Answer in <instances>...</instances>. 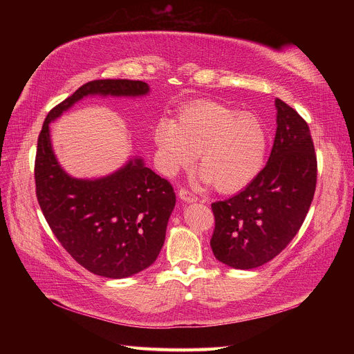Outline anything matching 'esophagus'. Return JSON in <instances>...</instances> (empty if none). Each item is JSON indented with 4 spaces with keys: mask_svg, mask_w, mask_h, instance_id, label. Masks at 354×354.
Instances as JSON below:
<instances>
[{
    "mask_svg": "<svg viewBox=\"0 0 354 354\" xmlns=\"http://www.w3.org/2000/svg\"><path fill=\"white\" fill-rule=\"evenodd\" d=\"M179 198H180L182 201H185V202H196V201H198V196H195L191 191L185 189V188H182V189L179 191Z\"/></svg>",
    "mask_w": 354,
    "mask_h": 354,
    "instance_id": "1",
    "label": "esophagus"
}]
</instances>
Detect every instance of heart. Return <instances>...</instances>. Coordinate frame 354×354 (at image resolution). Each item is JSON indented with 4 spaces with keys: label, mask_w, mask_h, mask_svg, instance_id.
<instances>
[{
    "label": "heart",
    "mask_w": 354,
    "mask_h": 354,
    "mask_svg": "<svg viewBox=\"0 0 354 354\" xmlns=\"http://www.w3.org/2000/svg\"><path fill=\"white\" fill-rule=\"evenodd\" d=\"M155 143L166 174L189 167L199 153L202 180L221 192H235L261 171L268 133L254 113L203 100L185 107L178 122L159 120Z\"/></svg>",
    "instance_id": "1"
}]
</instances>
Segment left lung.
<instances>
[{"instance_id":"left-lung-1","label":"left lung","mask_w":354,"mask_h":354,"mask_svg":"<svg viewBox=\"0 0 354 354\" xmlns=\"http://www.w3.org/2000/svg\"><path fill=\"white\" fill-rule=\"evenodd\" d=\"M277 132L264 169L245 189L214 202L211 248L218 261L251 270L280 254L301 228L317 183L307 122L275 99Z\"/></svg>"}]
</instances>
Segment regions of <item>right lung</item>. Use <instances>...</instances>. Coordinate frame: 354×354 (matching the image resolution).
<instances>
[{"label": "right lung", "mask_w": 354, "mask_h": 354, "mask_svg": "<svg viewBox=\"0 0 354 354\" xmlns=\"http://www.w3.org/2000/svg\"><path fill=\"white\" fill-rule=\"evenodd\" d=\"M147 91L140 80L88 82L48 111L37 142L35 194L47 224L82 267L106 278L130 277L156 261L176 203L174 188L139 158L104 178H71L55 159L48 124L86 96Z\"/></svg>", "instance_id": "obj_1"}]
</instances>
